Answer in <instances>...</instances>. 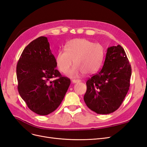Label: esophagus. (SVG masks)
Instances as JSON below:
<instances>
[{"instance_id": "1", "label": "esophagus", "mask_w": 147, "mask_h": 147, "mask_svg": "<svg viewBox=\"0 0 147 147\" xmlns=\"http://www.w3.org/2000/svg\"><path fill=\"white\" fill-rule=\"evenodd\" d=\"M80 82V80L79 79H72V82L75 84V83H78Z\"/></svg>"}]
</instances>
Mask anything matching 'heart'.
Instances as JSON below:
<instances>
[{"label":"heart","mask_w":147,"mask_h":147,"mask_svg":"<svg viewBox=\"0 0 147 147\" xmlns=\"http://www.w3.org/2000/svg\"><path fill=\"white\" fill-rule=\"evenodd\" d=\"M104 51L98 44L82 38L70 40L65 46V49H60L56 55V63L63 73L68 72L73 60L76 65L69 71L70 76H76L83 72L91 74L96 72L102 62Z\"/></svg>","instance_id":"obj_1"}]
</instances>
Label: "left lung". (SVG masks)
<instances>
[{
	"label": "left lung",
	"instance_id": "left-lung-1",
	"mask_svg": "<svg viewBox=\"0 0 147 147\" xmlns=\"http://www.w3.org/2000/svg\"><path fill=\"white\" fill-rule=\"evenodd\" d=\"M131 67L120 45L107 49L103 67L86 82L84 99L87 107L98 114L117 110L129 90Z\"/></svg>",
	"mask_w": 147,
	"mask_h": 147
}]
</instances>
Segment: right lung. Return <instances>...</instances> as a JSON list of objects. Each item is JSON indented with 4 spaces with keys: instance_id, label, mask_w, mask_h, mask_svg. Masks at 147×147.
Masks as SVG:
<instances>
[{
    "instance_id": "1",
    "label": "right lung",
    "mask_w": 147,
    "mask_h": 147,
    "mask_svg": "<svg viewBox=\"0 0 147 147\" xmlns=\"http://www.w3.org/2000/svg\"><path fill=\"white\" fill-rule=\"evenodd\" d=\"M57 63L47 37L40 36L24 49L16 67L19 93L30 109L48 115L61 104L71 83L56 69ZM54 77L58 79L53 82Z\"/></svg>"
}]
</instances>
